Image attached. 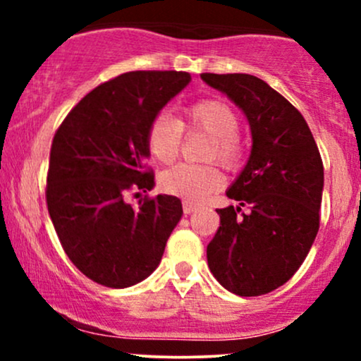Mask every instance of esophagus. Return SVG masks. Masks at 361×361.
I'll use <instances>...</instances> for the list:
<instances>
[{"label":"esophagus","mask_w":361,"mask_h":361,"mask_svg":"<svg viewBox=\"0 0 361 361\" xmlns=\"http://www.w3.org/2000/svg\"><path fill=\"white\" fill-rule=\"evenodd\" d=\"M197 209H198L197 204H193V202H190V200H183V212L186 215H190L192 212H195V210H197Z\"/></svg>","instance_id":"1"}]
</instances>
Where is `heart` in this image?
<instances>
[{
  "label": "heart",
  "instance_id": "heart-1",
  "mask_svg": "<svg viewBox=\"0 0 361 361\" xmlns=\"http://www.w3.org/2000/svg\"><path fill=\"white\" fill-rule=\"evenodd\" d=\"M202 130L212 137L207 159H217L222 166L234 168L241 159V144L238 140L239 118L227 103L221 100H202L185 110V122L178 123L168 115H157L147 128V149L159 163H171L181 147L183 128ZM163 192L186 200H202L222 186V175L215 166L176 164L166 169L159 180Z\"/></svg>",
  "mask_w": 361,
  "mask_h": 361
}]
</instances>
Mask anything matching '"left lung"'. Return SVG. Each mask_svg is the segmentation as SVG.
Segmentation results:
<instances>
[{
  "instance_id": "obj_1",
  "label": "left lung",
  "mask_w": 361,
  "mask_h": 361,
  "mask_svg": "<svg viewBox=\"0 0 361 361\" xmlns=\"http://www.w3.org/2000/svg\"><path fill=\"white\" fill-rule=\"evenodd\" d=\"M246 115L251 154L217 209L207 246L212 275L229 292L256 297L281 287L304 263L319 231L324 168L300 111L251 74H200ZM250 209L240 214V207Z\"/></svg>"
}]
</instances>
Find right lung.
<instances>
[{
  "instance_id": "obj_1",
  "label": "right lung",
  "mask_w": 361,
  "mask_h": 361,
  "mask_svg": "<svg viewBox=\"0 0 361 361\" xmlns=\"http://www.w3.org/2000/svg\"><path fill=\"white\" fill-rule=\"evenodd\" d=\"M183 71H132L90 91L57 128L47 175V209L74 267L97 283L127 288L147 279L180 222V198L152 190L147 128L188 86Z\"/></svg>"
}]
</instances>
